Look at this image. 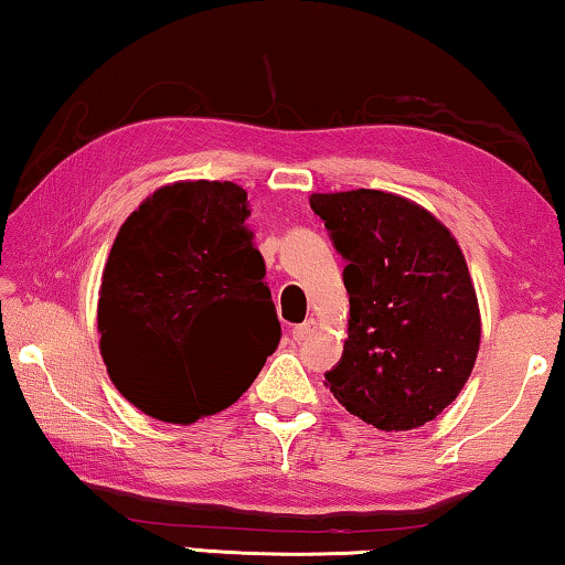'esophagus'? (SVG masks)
<instances>
[{
  "label": "esophagus",
  "mask_w": 565,
  "mask_h": 565,
  "mask_svg": "<svg viewBox=\"0 0 565 565\" xmlns=\"http://www.w3.org/2000/svg\"><path fill=\"white\" fill-rule=\"evenodd\" d=\"M313 331H316V321H306V323H300V326H296V329H292V339L306 341V339L313 337Z\"/></svg>",
  "instance_id": "34e87169"
}]
</instances>
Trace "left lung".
<instances>
[{"mask_svg":"<svg viewBox=\"0 0 565 565\" xmlns=\"http://www.w3.org/2000/svg\"><path fill=\"white\" fill-rule=\"evenodd\" d=\"M343 263L349 339L333 397L380 430L420 428L463 390L479 351V306L451 232L399 195L313 193Z\"/></svg>","mask_w":565,"mask_h":565,"instance_id":"obj_1","label":"left lung"}]
</instances>
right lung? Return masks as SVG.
Instances as JSON below:
<instances>
[{
  "instance_id": "1",
  "label": "right lung",
  "mask_w": 565,
  "mask_h": 565,
  "mask_svg": "<svg viewBox=\"0 0 565 565\" xmlns=\"http://www.w3.org/2000/svg\"><path fill=\"white\" fill-rule=\"evenodd\" d=\"M247 216L236 183H173L114 239L99 292L102 356L114 387L152 418L188 425L224 411L280 343ZM236 312L260 339L249 358L223 347Z\"/></svg>"
}]
</instances>
